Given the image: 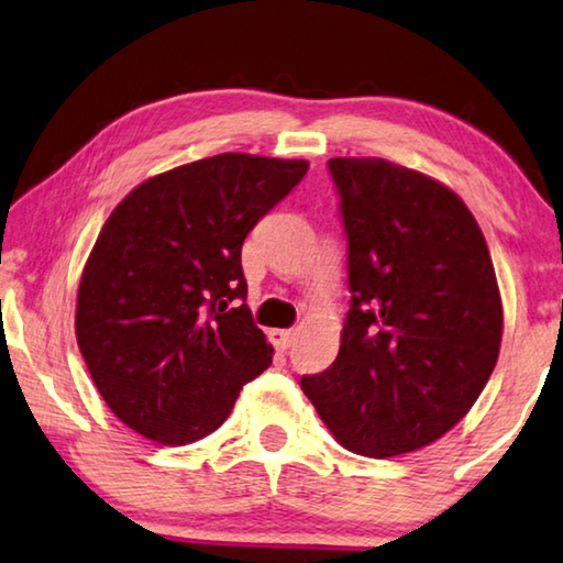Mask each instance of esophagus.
<instances>
[{"label":"esophagus","instance_id":"obj_1","mask_svg":"<svg viewBox=\"0 0 563 563\" xmlns=\"http://www.w3.org/2000/svg\"><path fill=\"white\" fill-rule=\"evenodd\" d=\"M294 339H297V331H294V329L272 331V342H274L276 349H279V352H287V349L294 344Z\"/></svg>","mask_w":563,"mask_h":563}]
</instances>
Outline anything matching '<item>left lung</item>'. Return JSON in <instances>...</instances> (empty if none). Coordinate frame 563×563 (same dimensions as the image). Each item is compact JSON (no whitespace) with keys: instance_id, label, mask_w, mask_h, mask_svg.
<instances>
[{"instance_id":"left-lung-1","label":"left lung","mask_w":563,"mask_h":563,"mask_svg":"<svg viewBox=\"0 0 563 563\" xmlns=\"http://www.w3.org/2000/svg\"><path fill=\"white\" fill-rule=\"evenodd\" d=\"M327 167L352 301L334 364L301 389L349 451L407 454L462 421L489 382L504 324L494 264L444 184L366 156Z\"/></svg>"}]
</instances>
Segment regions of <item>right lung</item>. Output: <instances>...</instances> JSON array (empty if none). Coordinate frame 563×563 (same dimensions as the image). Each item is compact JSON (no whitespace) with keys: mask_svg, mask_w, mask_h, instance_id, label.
I'll list each match as a JSON object with an SVG mask.
<instances>
[{"mask_svg":"<svg viewBox=\"0 0 563 563\" xmlns=\"http://www.w3.org/2000/svg\"><path fill=\"white\" fill-rule=\"evenodd\" d=\"M303 159L217 154L146 179L101 227L77 294V344L119 419L181 446L227 421L272 364L246 307L242 244Z\"/></svg>","mask_w":563,"mask_h":563,"instance_id":"add662e5","label":"right lung"}]
</instances>
